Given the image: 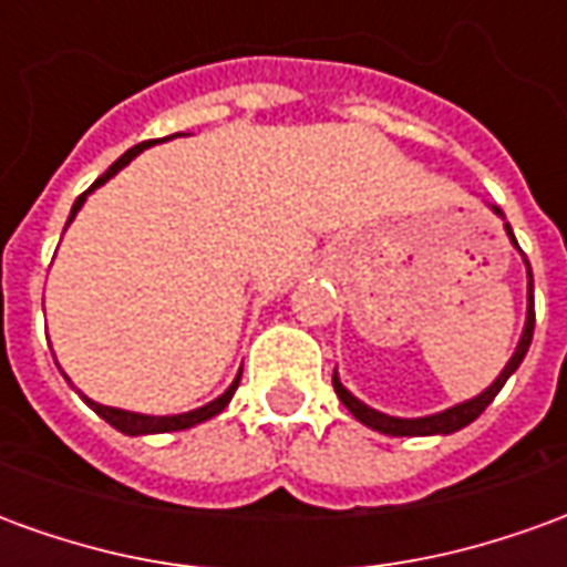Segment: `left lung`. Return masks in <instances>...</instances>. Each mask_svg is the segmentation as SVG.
<instances>
[{
    "instance_id": "8db88e82",
    "label": "left lung",
    "mask_w": 567,
    "mask_h": 567,
    "mask_svg": "<svg viewBox=\"0 0 567 567\" xmlns=\"http://www.w3.org/2000/svg\"><path fill=\"white\" fill-rule=\"evenodd\" d=\"M492 209L498 212L501 218H504V212L498 206H492ZM507 227V236L513 239V246H516V236H513L511 224H504ZM525 267H528V260H525ZM532 333H535V279H532V267H528V319H525V331L523 340L516 346V352L507 361V368L501 370V377L492 385H488L486 392L474 398V401H464V404L452 406V410H443L437 416H425V419H394L385 416V413H377V410H370L368 404H361L358 398L346 392L343 382L337 380V373H333V389H337V398L343 401V406L358 419V422H364L373 431H380V434H392V437H425V434H452V431H458V427L471 425L483 410H486L492 401H495V394L504 389V382L511 380V373L519 364H523L525 352H528V346H532Z\"/></svg>"
}]
</instances>
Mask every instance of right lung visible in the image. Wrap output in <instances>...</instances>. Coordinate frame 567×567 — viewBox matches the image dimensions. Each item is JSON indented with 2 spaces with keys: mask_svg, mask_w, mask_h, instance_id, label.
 <instances>
[{
  "mask_svg": "<svg viewBox=\"0 0 567 567\" xmlns=\"http://www.w3.org/2000/svg\"><path fill=\"white\" fill-rule=\"evenodd\" d=\"M148 145H151V142H140V145H133L127 154H121V157H117V161L112 163V166H109V169H105V173L100 175L96 182H93L91 190H93V187L103 185V182H109V178H112V175H115L121 166H127V163L133 161V157H136L140 151L148 148ZM91 190H84V194L75 199V206H72V215H69V221L75 218V212L81 209V203L87 199V194H91ZM236 385H239V377H236L234 385H230V389H227V392H224L218 401H212V404L199 406V410H194V413H182V416H142V413H127V410H115V406L93 404V401H87V398H84V401H87V404L93 406V413H96V416H103L109 425H115L117 431H124V434H133V437H136V434H163V431H185V427H194V425H199V422H206V419L218 416L224 406L230 404V398H234Z\"/></svg>",
  "mask_w": 567,
  "mask_h": 567,
  "instance_id": "add662e5",
  "label": "right lung"
}]
</instances>
